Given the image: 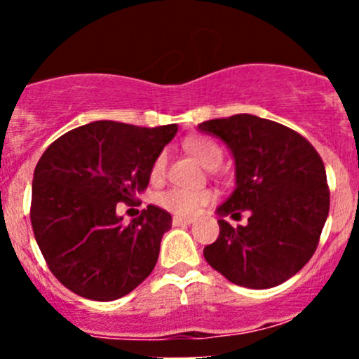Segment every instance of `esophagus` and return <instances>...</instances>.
Wrapping results in <instances>:
<instances>
[{
    "label": "esophagus",
    "instance_id": "esophagus-1",
    "mask_svg": "<svg viewBox=\"0 0 359 359\" xmlns=\"http://www.w3.org/2000/svg\"><path fill=\"white\" fill-rule=\"evenodd\" d=\"M191 222H193V219H191V217H179V215H175L172 219L173 226H189Z\"/></svg>",
    "mask_w": 359,
    "mask_h": 359
}]
</instances>
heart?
<instances>
[{
    "mask_svg": "<svg viewBox=\"0 0 359 359\" xmlns=\"http://www.w3.org/2000/svg\"><path fill=\"white\" fill-rule=\"evenodd\" d=\"M184 147L189 154H193L205 168H215L222 161V147L215 140L208 137L193 135L184 140ZM166 159L165 154L159 153L151 165V179H161L165 173ZM213 201V193L210 189H180V187H172L156 196V203L163 210L170 213H175L180 217H193L201 212L205 206Z\"/></svg>",
    "mask_w": 359,
    "mask_h": 359,
    "instance_id": "obj_1",
    "label": "heart"
}]
</instances>
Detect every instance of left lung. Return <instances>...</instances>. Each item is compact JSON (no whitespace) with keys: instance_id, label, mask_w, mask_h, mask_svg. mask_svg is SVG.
Segmentation results:
<instances>
[{"instance_id":"obj_1","label":"left lung","mask_w":359,"mask_h":359,"mask_svg":"<svg viewBox=\"0 0 359 359\" xmlns=\"http://www.w3.org/2000/svg\"><path fill=\"white\" fill-rule=\"evenodd\" d=\"M220 137L236 163V189L217 208L219 238L203 250L206 262L231 283L271 288L299 273L320 243L330 210L323 159L288 126L253 114L198 125ZM250 217L245 226L223 220Z\"/></svg>"}]
</instances>
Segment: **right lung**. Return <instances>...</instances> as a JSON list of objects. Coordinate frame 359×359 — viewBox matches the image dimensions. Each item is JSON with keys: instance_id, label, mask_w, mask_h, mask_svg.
I'll return each mask as SVG.
<instances>
[{"instance_id": "1", "label": "right lung", "mask_w": 359, "mask_h": 359, "mask_svg": "<svg viewBox=\"0 0 359 359\" xmlns=\"http://www.w3.org/2000/svg\"><path fill=\"white\" fill-rule=\"evenodd\" d=\"M177 125L93 121L50 144L34 168L31 224L53 276L92 300H116L139 287L158 262L172 215L149 205L130 224L116 203L147 189L151 165Z\"/></svg>"}]
</instances>
